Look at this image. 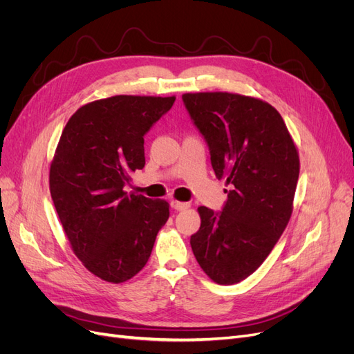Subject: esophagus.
<instances>
[{
  "label": "esophagus",
  "mask_w": 354,
  "mask_h": 354,
  "mask_svg": "<svg viewBox=\"0 0 354 354\" xmlns=\"http://www.w3.org/2000/svg\"><path fill=\"white\" fill-rule=\"evenodd\" d=\"M170 207H172L176 212H182V210H187V208L189 207V203H180V201L174 200L172 203H170Z\"/></svg>",
  "instance_id": "34e87169"
}]
</instances>
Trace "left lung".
<instances>
[{
	"instance_id": "left-lung-1",
	"label": "left lung",
	"mask_w": 354,
	"mask_h": 354,
	"mask_svg": "<svg viewBox=\"0 0 354 354\" xmlns=\"http://www.w3.org/2000/svg\"><path fill=\"white\" fill-rule=\"evenodd\" d=\"M182 100L210 150L216 178L230 185L221 212L198 207L192 252L216 283H239L264 263L289 223L297 150L267 102L220 91L187 93Z\"/></svg>"
}]
</instances>
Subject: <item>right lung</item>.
Instances as JSON below:
<instances>
[{"label": "right lung", "mask_w": 354, "mask_h": 354, "mask_svg": "<svg viewBox=\"0 0 354 354\" xmlns=\"http://www.w3.org/2000/svg\"><path fill=\"white\" fill-rule=\"evenodd\" d=\"M175 97L113 96L84 104L65 125L49 172L50 197L74 254L109 283L147 264L169 204L124 191L142 169L144 136Z\"/></svg>", "instance_id": "obj_1"}]
</instances>
